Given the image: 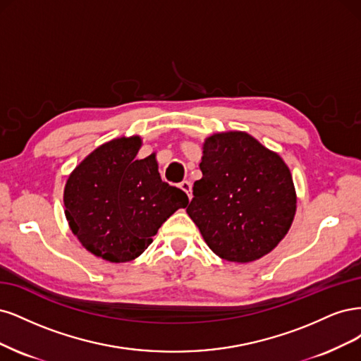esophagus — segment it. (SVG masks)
I'll return each mask as SVG.
<instances>
[{
  "label": "esophagus",
  "instance_id": "obj_1",
  "mask_svg": "<svg viewBox=\"0 0 361 361\" xmlns=\"http://www.w3.org/2000/svg\"><path fill=\"white\" fill-rule=\"evenodd\" d=\"M180 189L185 192V195L189 196V200H192V183H190V181H188V180L181 181V183H180Z\"/></svg>",
  "mask_w": 361,
  "mask_h": 361
}]
</instances>
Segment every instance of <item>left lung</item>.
I'll return each instance as SVG.
<instances>
[{
    "mask_svg": "<svg viewBox=\"0 0 361 361\" xmlns=\"http://www.w3.org/2000/svg\"><path fill=\"white\" fill-rule=\"evenodd\" d=\"M188 214L219 258L246 264L270 253L293 225L297 193L283 159L246 132L205 137Z\"/></svg>",
    "mask_w": 361,
    "mask_h": 361,
    "instance_id": "1",
    "label": "left lung"
}]
</instances>
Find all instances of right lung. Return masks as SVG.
<instances>
[{"label":"right lung","instance_id":"right-lung-1","mask_svg":"<svg viewBox=\"0 0 361 361\" xmlns=\"http://www.w3.org/2000/svg\"><path fill=\"white\" fill-rule=\"evenodd\" d=\"M141 147L137 135L102 144L64 185L71 231L88 252L114 264L142 255L166 219L189 204L183 190L161 181L156 153L136 157Z\"/></svg>","mask_w":361,"mask_h":361}]
</instances>
